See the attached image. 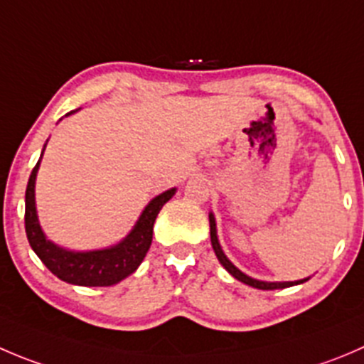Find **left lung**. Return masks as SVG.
<instances>
[{
  "label": "left lung",
  "mask_w": 364,
  "mask_h": 364,
  "mask_svg": "<svg viewBox=\"0 0 364 364\" xmlns=\"http://www.w3.org/2000/svg\"><path fill=\"white\" fill-rule=\"evenodd\" d=\"M210 236H211V247H213L215 250V256L218 257L222 267H224L225 270L235 277V279L242 281L243 284H249V287L257 288V290H283V288H290V287H295V284H302L306 283V281H309V277H304V279H299V281H261L243 274L238 267H235V264L231 263V259H229V257L225 256L224 250H222V245L220 242H218V235H217V222H215V215L211 213V211H210Z\"/></svg>",
  "instance_id": "8db88e82"
}]
</instances>
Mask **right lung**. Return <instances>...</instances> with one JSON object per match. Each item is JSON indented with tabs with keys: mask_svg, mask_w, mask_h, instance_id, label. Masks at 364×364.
<instances>
[{
	"mask_svg": "<svg viewBox=\"0 0 364 364\" xmlns=\"http://www.w3.org/2000/svg\"><path fill=\"white\" fill-rule=\"evenodd\" d=\"M74 112L77 110L69 112L65 117L73 115ZM46 144L42 147V154H44ZM42 154L35 168L31 171L26 186V197H24V203H26L24 228H26L28 242H30L33 252L41 257L42 263L58 279L69 284H76V287H112V284L121 283L122 279L132 276L149 250L151 242H153V225L158 213L164 208V204L172 199L178 188H171L151 199L142 210L132 231L121 242L105 247V249H65V247L49 240L46 232L42 231L41 222H38L37 204H35V181H37Z\"/></svg>",
	"mask_w": 364,
	"mask_h": 364,
	"instance_id": "1",
	"label": "right lung"
}]
</instances>
